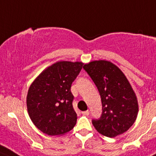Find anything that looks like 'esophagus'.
I'll use <instances>...</instances> for the list:
<instances>
[{"label":"esophagus","mask_w":156,"mask_h":156,"mask_svg":"<svg viewBox=\"0 0 156 156\" xmlns=\"http://www.w3.org/2000/svg\"><path fill=\"white\" fill-rule=\"evenodd\" d=\"M82 114L83 115H88L89 114H90V112H89V110H87V111L82 112Z\"/></svg>","instance_id":"obj_1"}]
</instances>
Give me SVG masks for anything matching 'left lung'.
Segmentation results:
<instances>
[{"mask_svg": "<svg viewBox=\"0 0 156 156\" xmlns=\"http://www.w3.org/2000/svg\"><path fill=\"white\" fill-rule=\"evenodd\" d=\"M97 87L102 104L98 119H92L94 128L104 136L116 137L133 124L138 104L131 85L116 66L105 60L94 61L83 66Z\"/></svg>", "mask_w": 156, "mask_h": 156, "instance_id": "obj_1", "label": "left lung"}]
</instances>
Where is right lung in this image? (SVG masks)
Returning a JSON list of instances; mask_svg holds the SVG:
<instances>
[{"instance_id": "right-lung-1", "label": "right lung", "mask_w": 156, "mask_h": 156, "mask_svg": "<svg viewBox=\"0 0 156 156\" xmlns=\"http://www.w3.org/2000/svg\"><path fill=\"white\" fill-rule=\"evenodd\" d=\"M80 62H58L40 74L29 88L27 110L32 122L51 136L70 131L76 123L72 83L83 68Z\"/></svg>"}]
</instances>
